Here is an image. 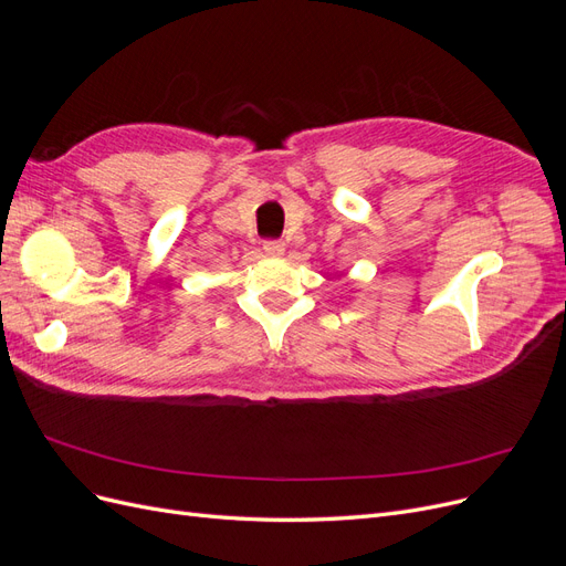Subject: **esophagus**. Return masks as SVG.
<instances>
[{
	"label": "esophagus",
	"mask_w": 566,
	"mask_h": 566,
	"mask_svg": "<svg viewBox=\"0 0 566 566\" xmlns=\"http://www.w3.org/2000/svg\"><path fill=\"white\" fill-rule=\"evenodd\" d=\"M264 252L269 256H281L285 252V243L276 241V238H269V241H264Z\"/></svg>",
	"instance_id": "obj_1"
}]
</instances>
